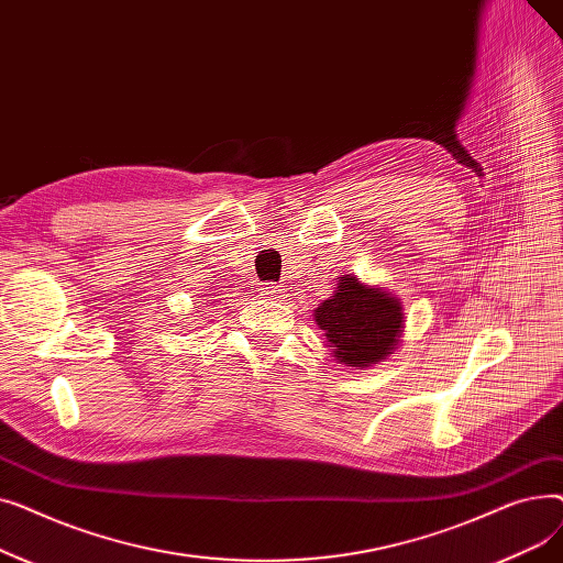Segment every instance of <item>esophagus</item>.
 Instances as JSON below:
<instances>
[{
  "mask_svg": "<svg viewBox=\"0 0 563 563\" xmlns=\"http://www.w3.org/2000/svg\"><path fill=\"white\" fill-rule=\"evenodd\" d=\"M262 289H264V294H269V297H276V299L283 294V287L276 283H266Z\"/></svg>",
  "mask_w": 563,
  "mask_h": 563,
  "instance_id": "esophagus-1",
  "label": "esophagus"
}]
</instances>
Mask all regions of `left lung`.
Masks as SVG:
<instances>
[{"label":"left lung","mask_w":563,"mask_h":563,"mask_svg":"<svg viewBox=\"0 0 563 563\" xmlns=\"http://www.w3.org/2000/svg\"><path fill=\"white\" fill-rule=\"evenodd\" d=\"M333 358L344 367L367 369L386 361L404 338V306L393 291L367 285L358 276L338 278L333 297L314 308Z\"/></svg>","instance_id":"1"}]
</instances>
